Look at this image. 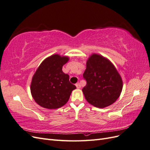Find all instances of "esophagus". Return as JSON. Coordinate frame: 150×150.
Segmentation results:
<instances>
[{
  "instance_id": "1",
  "label": "esophagus",
  "mask_w": 150,
  "mask_h": 150,
  "mask_svg": "<svg viewBox=\"0 0 150 150\" xmlns=\"http://www.w3.org/2000/svg\"><path fill=\"white\" fill-rule=\"evenodd\" d=\"M76 88H77L79 89V88H81V84H80V83H76Z\"/></svg>"
}]
</instances>
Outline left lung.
<instances>
[{
	"mask_svg": "<svg viewBox=\"0 0 150 150\" xmlns=\"http://www.w3.org/2000/svg\"><path fill=\"white\" fill-rule=\"evenodd\" d=\"M86 85L83 89L87 101L103 108L111 105L120 96L122 81L116 67L108 59L93 54L86 62L83 74Z\"/></svg>",
	"mask_w": 150,
	"mask_h": 150,
	"instance_id": "8db88e82",
	"label": "left lung"
}]
</instances>
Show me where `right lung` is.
<instances>
[{
	"label": "right lung",
	"mask_w": 150,
	"mask_h": 150,
	"mask_svg": "<svg viewBox=\"0 0 150 150\" xmlns=\"http://www.w3.org/2000/svg\"><path fill=\"white\" fill-rule=\"evenodd\" d=\"M69 57L54 54L44 60L32 79L30 92L39 105L47 109L61 108L68 101L76 88L69 76L62 72Z\"/></svg>",
	"instance_id": "1"
}]
</instances>
